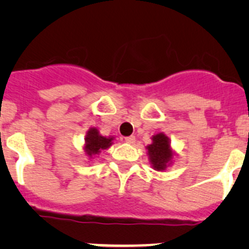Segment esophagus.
Here are the masks:
<instances>
[{"label":"esophagus","instance_id":"34e87169","mask_svg":"<svg viewBox=\"0 0 249 249\" xmlns=\"http://www.w3.org/2000/svg\"><path fill=\"white\" fill-rule=\"evenodd\" d=\"M125 142H126V143H130V144H132V143H135V136L125 137Z\"/></svg>","mask_w":249,"mask_h":249}]
</instances>
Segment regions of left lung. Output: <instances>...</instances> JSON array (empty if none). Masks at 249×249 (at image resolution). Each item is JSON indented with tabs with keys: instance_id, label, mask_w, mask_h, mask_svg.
<instances>
[{
	"instance_id": "8db88e82",
	"label": "left lung",
	"mask_w": 249,
	"mask_h": 249,
	"mask_svg": "<svg viewBox=\"0 0 249 249\" xmlns=\"http://www.w3.org/2000/svg\"><path fill=\"white\" fill-rule=\"evenodd\" d=\"M153 143L147 147L150 164L154 170L161 171L166 169V165L171 161L173 153L170 148L169 137L164 134H158L153 136Z\"/></svg>"
}]
</instances>
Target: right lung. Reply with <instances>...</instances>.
<instances>
[{
    "label": "right lung",
    "instance_id": "add662e5",
    "mask_svg": "<svg viewBox=\"0 0 249 249\" xmlns=\"http://www.w3.org/2000/svg\"><path fill=\"white\" fill-rule=\"evenodd\" d=\"M112 141L113 137L101 136L97 129L91 127L85 137V152L91 158L92 155L99 154L102 149H107L109 145H112Z\"/></svg>",
    "mask_w": 249,
    "mask_h": 249
}]
</instances>
